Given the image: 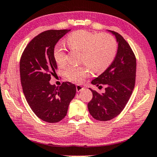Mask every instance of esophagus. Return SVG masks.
<instances>
[{
  "instance_id": "esophagus-1",
  "label": "esophagus",
  "mask_w": 157,
  "mask_h": 157,
  "mask_svg": "<svg viewBox=\"0 0 157 157\" xmlns=\"http://www.w3.org/2000/svg\"><path fill=\"white\" fill-rule=\"evenodd\" d=\"M83 89H84V87H82V85H76V90H77V93H79V92L83 90Z\"/></svg>"
}]
</instances>
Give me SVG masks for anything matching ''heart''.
I'll use <instances>...</instances> for the list:
<instances>
[{"mask_svg": "<svg viewBox=\"0 0 157 157\" xmlns=\"http://www.w3.org/2000/svg\"><path fill=\"white\" fill-rule=\"evenodd\" d=\"M69 48L80 52V61L95 72L105 70L113 61L117 51L115 39L108 34H97L85 30L76 31L67 37ZM53 57L58 66L66 63V52L62 44H57ZM90 71L86 66H68L64 75L70 81L82 82L90 75Z\"/></svg>", "mask_w": 157, "mask_h": 157, "instance_id": "1", "label": "heart"}]
</instances>
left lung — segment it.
I'll list each match as a JSON object with an SVG mask.
<instances>
[{"mask_svg": "<svg viewBox=\"0 0 157 157\" xmlns=\"http://www.w3.org/2000/svg\"><path fill=\"white\" fill-rule=\"evenodd\" d=\"M108 31L116 37L117 53L111 64L91 82L98 88L105 85V93L89 88L93 98L87 104L91 116L101 121L111 120L124 110L134 88L136 71L135 55L127 41L118 33Z\"/></svg>", "mask_w": 157, "mask_h": 157, "instance_id": "left-lung-1", "label": "left lung"}]
</instances>
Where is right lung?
Listing matches in <instances>:
<instances>
[{"instance_id": "obj_1", "label": "right lung", "mask_w": 157, "mask_h": 157, "mask_svg": "<svg viewBox=\"0 0 157 157\" xmlns=\"http://www.w3.org/2000/svg\"><path fill=\"white\" fill-rule=\"evenodd\" d=\"M70 30H48L34 37L25 48L20 60L23 92L33 112L41 120L57 123L62 120L76 94V86L65 82L51 85V75L57 65L53 52L56 44Z\"/></svg>"}]
</instances>
